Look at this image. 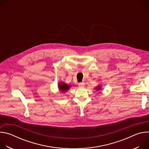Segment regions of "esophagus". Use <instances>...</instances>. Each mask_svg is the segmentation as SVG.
Here are the masks:
<instances>
[{
    "label": "esophagus",
    "instance_id": "obj_1",
    "mask_svg": "<svg viewBox=\"0 0 149 149\" xmlns=\"http://www.w3.org/2000/svg\"><path fill=\"white\" fill-rule=\"evenodd\" d=\"M84 86H85V84L84 82H81L78 84L79 87H84Z\"/></svg>",
    "mask_w": 149,
    "mask_h": 149
}]
</instances>
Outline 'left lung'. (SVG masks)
I'll list each match as a JSON object with an SVG mask.
<instances>
[{
    "mask_svg": "<svg viewBox=\"0 0 149 149\" xmlns=\"http://www.w3.org/2000/svg\"><path fill=\"white\" fill-rule=\"evenodd\" d=\"M95 89L96 90H97V91H101V89H102V87H101V85H98V86H97L95 88Z\"/></svg>",
    "mask_w": 149,
    "mask_h": 149,
    "instance_id": "obj_1",
    "label": "left lung"
}]
</instances>
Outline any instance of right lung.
<instances>
[{
	"mask_svg": "<svg viewBox=\"0 0 149 149\" xmlns=\"http://www.w3.org/2000/svg\"><path fill=\"white\" fill-rule=\"evenodd\" d=\"M71 87V85H68L63 82H60L58 84V89L61 93H64L68 91Z\"/></svg>",
	"mask_w": 149,
	"mask_h": 149,
	"instance_id": "obj_1",
	"label": "right lung"
}]
</instances>
